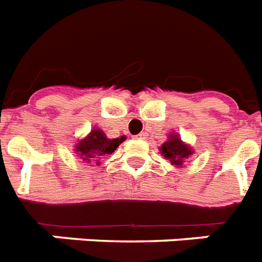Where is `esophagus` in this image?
Wrapping results in <instances>:
<instances>
[{"instance_id": "obj_1", "label": "esophagus", "mask_w": 262, "mask_h": 262, "mask_svg": "<svg viewBox=\"0 0 262 262\" xmlns=\"http://www.w3.org/2000/svg\"><path fill=\"white\" fill-rule=\"evenodd\" d=\"M145 133H140V135H137V136H135V139H139V140H144L145 139Z\"/></svg>"}]
</instances>
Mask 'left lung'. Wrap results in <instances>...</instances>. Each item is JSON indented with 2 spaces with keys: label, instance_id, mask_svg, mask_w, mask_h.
<instances>
[{
  "label": "left lung",
  "instance_id": "left-lung-1",
  "mask_svg": "<svg viewBox=\"0 0 262 262\" xmlns=\"http://www.w3.org/2000/svg\"><path fill=\"white\" fill-rule=\"evenodd\" d=\"M159 151L162 156L171 162L175 167H183V163L186 162L193 155V148L189 144L183 143L179 135L177 133H170L167 141H164L159 147Z\"/></svg>",
  "mask_w": 262,
  "mask_h": 262
}]
</instances>
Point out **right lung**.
Returning <instances> with one entry per match:
<instances>
[{
  "label": "right lung",
  "mask_w": 262,
  "mask_h": 262,
  "mask_svg": "<svg viewBox=\"0 0 262 262\" xmlns=\"http://www.w3.org/2000/svg\"><path fill=\"white\" fill-rule=\"evenodd\" d=\"M125 140V136L108 139L102 129L94 127L85 137L77 140V143L75 144V152L85 163H95L99 166L100 159L113 154Z\"/></svg>",
  "instance_id": "obj_1"
}]
</instances>
